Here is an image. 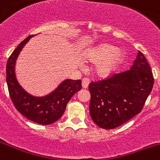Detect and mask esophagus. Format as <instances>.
Instances as JSON below:
<instances>
[{
	"label": "esophagus",
	"mask_w": 160,
	"mask_h": 160,
	"mask_svg": "<svg viewBox=\"0 0 160 160\" xmlns=\"http://www.w3.org/2000/svg\"><path fill=\"white\" fill-rule=\"evenodd\" d=\"M89 85V80L87 78H84L82 80V88H87Z\"/></svg>",
	"instance_id": "obj_1"
}]
</instances>
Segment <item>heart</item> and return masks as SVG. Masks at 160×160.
<instances>
[{
  "label": "heart",
  "instance_id": "obj_1",
  "mask_svg": "<svg viewBox=\"0 0 160 160\" xmlns=\"http://www.w3.org/2000/svg\"><path fill=\"white\" fill-rule=\"evenodd\" d=\"M123 54L116 47L109 44H100L87 52L83 57L85 62L97 64L95 74L102 79L109 77L120 64Z\"/></svg>",
  "mask_w": 160,
  "mask_h": 160
}]
</instances>
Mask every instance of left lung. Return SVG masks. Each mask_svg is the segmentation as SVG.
<instances>
[{"mask_svg": "<svg viewBox=\"0 0 160 160\" xmlns=\"http://www.w3.org/2000/svg\"><path fill=\"white\" fill-rule=\"evenodd\" d=\"M153 83L149 64L138 51L131 69L90 83L91 119L103 129H113L123 124L142 111Z\"/></svg>", "mask_w": 160, "mask_h": 160, "instance_id": "obj_1", "label": "left lung"}]
</instances>
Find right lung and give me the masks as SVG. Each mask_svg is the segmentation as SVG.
<instances>
[{
  "instance_id": "1",
  "label": "right lung",
  "mask_w": 160,
  "mask_h": 160,
  "mask_svg": "<svg viewBox=\"0 0 160 160\" xmlns=\"http://www.w3.org/2000/svg\"><path fill=\"white\" fill-rule=\"evenodd\" d=\"M34 35L29 36L14 50L6 66V80L11 99L16 109L34 123L49 125L64 113L71 98L81 89V80L66 79L55 89L43 96L28 92L19 83L15 73V65L20 52Z\"/></svg>"
}]
</instances>
